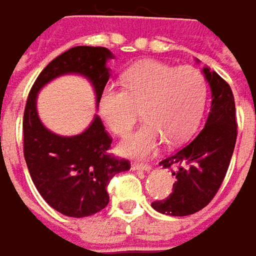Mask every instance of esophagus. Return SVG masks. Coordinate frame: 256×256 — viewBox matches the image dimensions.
Wrapping results in <instances>:
<instances>
[{"instance_id": "obj_1", "label": "esophagus", "mask_w": 256, "mask_h": 256, "mask_svg": "<svg viewBox=\"0 0 256 256\" xmlns=\"http://www.w3.org/2000/svg\"><path fill=\"white\" fill-rule=\"evenodd\" d=\"M132 168H133V170H139V172L148 173V172L151 170V166H150V164H139V162L136 164V162H134V164H132Z\"/></svg>"}]
</instances>
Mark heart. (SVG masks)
I'll return each instance as SVG.
<instances>
[{
  "instance_id": "1",
  "label": "heart",
  "mask_w": 256,
  "mask_h": 256,
  "mask_svg": "<svg viewBox=\"0 0 256 256\" xmlns=\"http://www.w3.org/2000/svg\"><path fill=\"white\" fill-rule=\"evenodd\" d=\"M124 88L106 86L100 95L105 124L123 136L138 122L142 108L145 124L120 144L122 154L150 156L162 140L168 146L186 142L196 130L204 112L206 84L194 67H173L146 60L124 73Z\"/></svg>"
}]
</instances>
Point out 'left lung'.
<instances>
[{"label":"left lung","instance_id":"obj_1","mask_svg":"<svg viewBox=\"0 0 256 256\" xmlns=\"http://www.w3.org/2000/svg\"><path fill=\"white\" fill-rule=\"evenodd\" d=\"M202 73L211 88L210 114L190 144L160 162L173 168L176 176L170 196L151 204L161 214L183 217L206 206L218 192L234 151L238 123L233 92L214 70L204 67Z\"/></svg>","mask_w":256,"mask_h":256}]
</instances>
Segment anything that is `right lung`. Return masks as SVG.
Segmentation results:
<instances>
[{
  "label": "right lung",
  "mask_w": 256,
  "mask_h": 256,
  "mask_svg": "<svg viewBox=\"0 0 256 256\" xmlns=\"http://www.w3.org/2000/svg\"><path fill=\"white\" fill-rule=\"evenodd\" d=\"M114 58L104 46H74L54 58L34 83L23 116V152L32 182L40 196L67 217H88L108 205L106 186L130 162L108 154L111 136L98 116L76 136H60L42 124L36 110L38 92L62 74H82L100 95L110 79L106 61Z\"/></svg>",
  "instance_id": "add662e5"
}]
</instances>
